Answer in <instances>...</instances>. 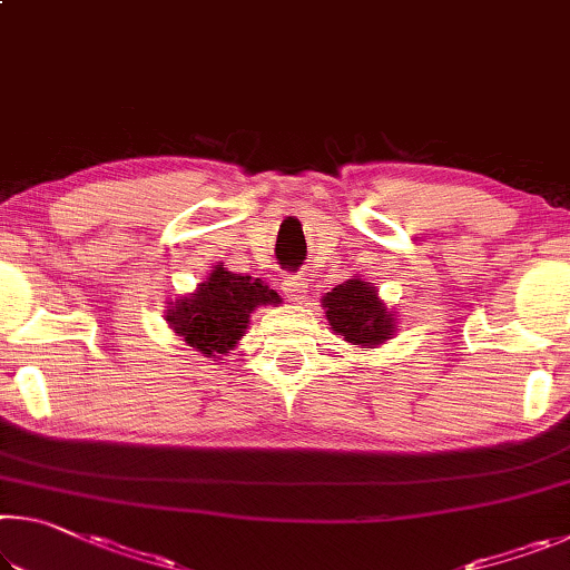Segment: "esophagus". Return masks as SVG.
<instances>
[{"instance_id":"1","label":"esophagus","mask_w":570,"mask_h":570,"mask_svg":"<svg viewBox=\"0 0 570 570\" xmlns=\"http://www.w3.org/2000/svg\"><path fill=\"white\" fill-rule=\"evenodd\" d=\"M282 288H284L288 302H302V298H306L308 284H306L304 276H288V278H284Z\"/></svg>"}]
</instances>
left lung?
Listing matches in <instances>:
<instances>
[{
  "mask_svg": "<svg viewBox=\"0 0 570 570\" xmlns=\"http://www.w3.org/2000/svg\"><path fill=\"white\" fill-rule=\"evenodd\" d=\"M322 304L334 334H342L344 342L362 346V350H374L397 332L394 314L377 296V288L360 276L334 286L322 298Z\"/></svg>",
  "mask_w": 570,
  "mask_h": 570,
  "instance_id": "left-lung-1",
  "label": "left lung"
}]
</instances>
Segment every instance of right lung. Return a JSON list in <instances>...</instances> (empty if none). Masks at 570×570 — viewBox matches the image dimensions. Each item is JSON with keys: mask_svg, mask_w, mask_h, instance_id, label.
<instances>
[{"mask_svg": "<svg viewBox=\"0 0 570 570\" xmlns=\"http://www.w3.org/2000/svg\"><path fill=\"white\" fill-rule=\"evenodd\" d=\"M266 304H282V296L262 278L226 272L224 264H216L196 292L170 302L166 322L193 350L218 360L246 334L254 308Z\"/></svg>", "mask_w": 570, "mask_h": 570, "instance_id": "add662e5", "label": "right lung"}]
</instances>
